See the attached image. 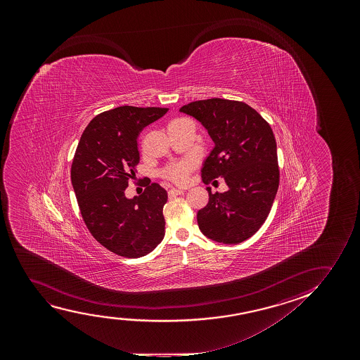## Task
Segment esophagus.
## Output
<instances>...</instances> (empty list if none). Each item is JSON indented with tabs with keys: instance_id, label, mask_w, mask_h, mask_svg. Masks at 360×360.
Listing matches in <instances>:
<instances>
[{
	"instance_id": "esophagus-1",
	"label": "esophagus",
	"mask_w": 360,
	"mask_h": 360,
	"mask_svg": "<svg viewBox=\"0 0 360 360\" xmlns=\"http://www.w3.org/2000/svg\"><path fill=\"white\" fill-rule=\"evenodd\" d=\"M183 193H184V191H182V189H176V188H172L171 191H168V195H169V197H176V195H181Z\"/></svg>"
}]
</instances>
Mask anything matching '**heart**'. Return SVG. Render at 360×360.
Listing matches in <instances>:
<instances>
[{
	"instance_id": "b5f03b06",
	"label": "heart",
	"mask_w": 360,
	"mask_h": 360,
	"mask_svg": "<svg viewBox=\"0 0 360 360\" xmlns=\"http://www.w3.org/2000/svg\"><path fill=\"white\" fill-rule=\"evenodd\" d=\"M193 166H194V162L191 160L172 163L163 171V174L171 182L176 183V184H184L188 181L189 172L192 171Z\"/></svg>"
}]
</instances>
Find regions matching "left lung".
<instances>
[{"mask_svg":"<svg viewBox=\"0 0 360 360\" xmlns=\"http://www.w3.org/2000/svg\"><path fill=\"white\" fill-rule=\"evenodd\" d=\"M179 112L202 123L215 146L204 161L202 182L224 178L229 191L212 194L198 212L200 231L212 241L236 245L266 221L279 187L276 143L271 125L248 104L210 98Z\"/></svg>","mask_w":360,"mask_h":360,"instance_id":"1","label":"left lung"}]
</instances>
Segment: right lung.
I'll use <instances>...</instances> for the list:
<instances>
[{"instance_id":"obj_1","label":"right lung","mask_w":360,"mask_h":360,"mask_svg":"<svg viewBox=\"0 0 360 360\" xmlns=\"http://www.w3.org/2000/svg\"><path fill=\"white\" fill-rule=\"evenodd\" d=\"M168 108L123 105L96 115L79 139L71 182L92 236L118 256L139 258L165 236L167 192L158 183L133 199L125 197L140 161L138 136Z\"/></svg>"}]
</instances>
